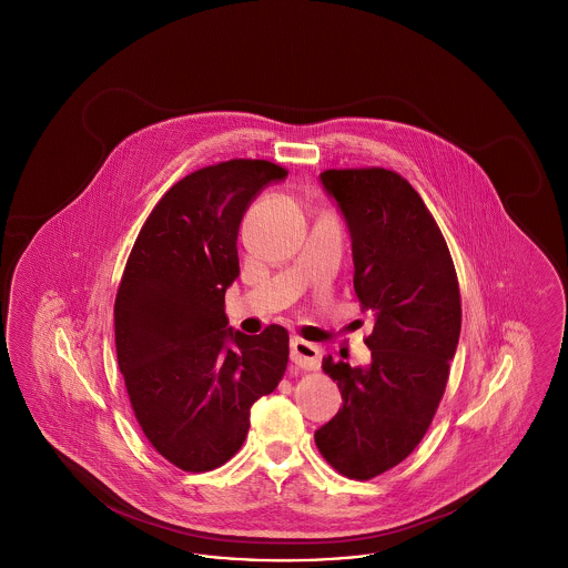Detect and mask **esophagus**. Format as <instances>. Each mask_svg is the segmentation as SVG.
Wrapping results in <instances>:
<instances>
[{
	"label": "esophagus",
	"instance_id": "1",
	"mask_svg": "<svg viewBox=\"0 0 568 568\" xmlns=\"http://www.w3.org/2000/svg\"><path fill=\"white\" fill-rule=\"evenodd\" d=\"M292 362L300 371H320L322 366V347L315 343H308L304 338H294L292 345Z\"/></svg>",
	"mask_w": 568,
	"mask_h": 568
}]
</instances>
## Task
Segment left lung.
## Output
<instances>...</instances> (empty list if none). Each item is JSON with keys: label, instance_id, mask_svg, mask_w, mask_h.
<instances>
[{"label": "left lung", "instance_id": "obj_1", "mask_svg": "<svg viewBox=\"0 0 568 568\" xmlns=\"http://www.w3.org/2000/svg\"><path fill=\"white\" fill-rule=\"evenodd\" d=\"M352 232L353 290L375 317L371 366L324 357L343 408L315 433L325 462L368 481L419 445L458 347L462 297L449 246L422 195L394 170L322 172Z\"/></svg>", "mask_w": 568, "mask_h": 568}]
</instances>
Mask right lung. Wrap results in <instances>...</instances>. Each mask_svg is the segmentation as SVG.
Listing matches in <instances>:
<instances>
[{
  "mask_svg": "<svg viewBox=\"0 0 568 568\" xmlns=\"http://www.w3.org/2000/svg\"><path fill=\"white\" fill-rule=\"evenodd\" d=\"M287 170L266 160L200 168L146 216L114 297L116 359L135 422L187 473L215 470L248 433L251 406L285 375L290 334L227 327L239 227L251 200Z\"/></svg>",
  "mask_w": 568,
  "mask_h": 568,
  "instance_id": "obj_1",
  "label": "right lung"
}]
</instances>
